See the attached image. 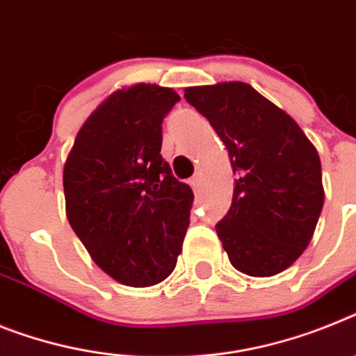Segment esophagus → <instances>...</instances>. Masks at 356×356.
I'll return each mask as SVG.
<instances>
[{"label": "esophagus", "instance_id": "obj_1", "mask_svg": "<svg viewBox=\"0 0 356 356\" xmlns=\"http://www.w3.org/2000/svg\"><path fill=\"white\" fill-rule=\"evenodd\" d=\"M190 184H192L193 190H197V188H199V184H201V175H199V173H195V175L190 179Z\"/></svg>", "mask_w": 356, "mask_h": 356}]
</instances>
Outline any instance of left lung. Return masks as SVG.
I'll return each instance as SVG.
<instances>
[{
  "mask_svg": "<svg viewBox=\"0 0 356 356\" xmlns=\"http://www.w3.org/2000/svg\"><path fill=\"white\" fill-rule=\"evenodd\" d=\"M228 150L237 175L215 226L235 270L273 277L302 255L324 206L318 152L291 115L243 81L184 88Z\"/></svg>",
  "mask_w": 356,
  "mask_h": 356,
  "instance_id": "8db88e82",
  "label": "left lung"
}]
</instances>
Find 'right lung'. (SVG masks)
I'll use <instances>...</instances> for the list:
<instances>
[{
  "instance_id": "1",
  "label": "right lung",
  "mask_w": 356,
  "mask_h": 356,
  "mask_svg": "<svg viewBox=\"0 0 356 356\" xmlns=\"http://www.w3.org/2000/svg\"><path fill=\"white\" fill-rule=\"evenodd\" d=\"M172 88H119L88 115L63 170L67 219L92 261L124 286L148 288L173 271L193 192L161 155Z\"/></svg>"
}]
</instances>
